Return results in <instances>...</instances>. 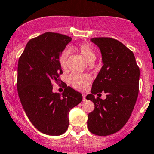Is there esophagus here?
Returning a JSON list of instances; mask_svg holds the SVG:
<instances>
[{"label":"esophagus","mask_w":154,"mask_h":154,"mask_svg":"<svg viewBox=\"0 0 154 154\" xmlns=\"http://www.w3.org/2000/svg\"><path fill=\"white\" fill-rule=\"evenodd\" d=\"M82 96H83V100L85 101V99H86V94H85V93H82Z\"/></svg>","instance_id":"34e87169"}]
</instances>
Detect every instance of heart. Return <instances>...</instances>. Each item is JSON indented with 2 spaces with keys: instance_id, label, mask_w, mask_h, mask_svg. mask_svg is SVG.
<instances>
[{
  "instance_id": "1",
  "label": "heart",
  "mask_w": 154,
  "mask_h": 154,
  "mask_svg": "<svg viewBox=\"0 0 154 154\" xmlns=\"http://www.w3.org/2000/svg\"><path fill=\"white\" fill-rule=\"evenodd\" d=\"M79 53L82 54L85 60L88 63H93L96 60V54L94 49L91 45L88 44H82L75 48ZM69 53L67 51H64L61 55L59 58L60 65L62 68H65L67 64V58ZM91 81V78L88 74H81L74 72L69 77V82L72 86L78 90H83Z\"/></svg>"
}]
</instances>
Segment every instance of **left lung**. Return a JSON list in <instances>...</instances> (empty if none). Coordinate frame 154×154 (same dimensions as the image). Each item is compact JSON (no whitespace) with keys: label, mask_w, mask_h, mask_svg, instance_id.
I'll list each match as a JSON object with an SVG mask.
<instances>
[{"label":"left lung","mask_w":154,"mask_h":154,"mask_svg":"<svg viewBox=\"0 0 154 154\" xmlns=\"http://www.w3.org/2000/svg\"><path fill=\"white\" fill-rule=\"evenodd\" d=\"M99 48L103 66L86 99L95 108L88 114V128L93 134L107 136L118 132L129 119L139 93V68L132 51L111 38L90 39ZM104 91L107 98L94 95Z\"/></svg>","instance_id":"1"}]
</instances>
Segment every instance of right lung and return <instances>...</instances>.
I'll return each mask as SVG.
<instances>
[{
    "mask_svg": "<svg viewBox=\"0 0 154 154\" xmlns=\"http://www.w3.org/2000/svg\"><path fill=\"white\" fill-rule=\"evenodd\" d=\"M71 40L59 33L45 32L28 42L18 60L20 103L32 124L47 135L64 134L69 111L82 101V95L66 85L62 94L53 92V84L58 83L62 74L60 56Z\"/></svg>",
    "mask_w": 154,
    "mask_h": 154,
    "instance_id": "right-lung-1",
    "label": "right lung"
}]
</instances>
